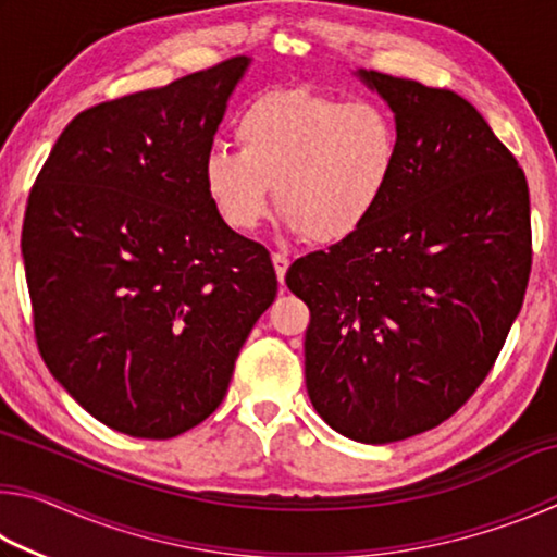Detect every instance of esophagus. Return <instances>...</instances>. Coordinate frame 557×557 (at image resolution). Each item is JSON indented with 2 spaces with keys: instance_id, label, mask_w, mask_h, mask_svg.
<instances>
[{
  "instance_id": "1",
  "label": "esophagus",
  "mask_w": 557,
  "mask_h": 557,
  "mask_svg": "<svg viewBox=\"0 0 557 557\" xmlns=\"http://www.w3.org/2000/svg\"><path fill=\"white\" fill-rule=\"evenodd\" d=\"M272 265H275L277 280L282 285V282H285V275H287V268H289V258L285 256V252H275V256H272Z\"/></svg>"
}]
</instances>
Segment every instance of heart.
<instances>
[{"mask_svg":"<svg viewBox=\"0 0 557 557\" xmlns=\"http://www.w3.org/2000/svg\"><path fill=\"white\" fill-rule=\"evenodd\" d=\"M235 137L240 149L213 147L201 162L203 191L235 233L270 219L277 186L287 231L344 243L375 219L398 174V122L373 100L270 90L240 112Z\"/></svg>","mask_w":557,"mask_h":557,"instance_id":"heart-1","label":"heart"}]
</instances>
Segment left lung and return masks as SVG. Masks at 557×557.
Returning a JSON list of instances; mask_svg holds the SVG:
<instances>
[{
  "instance_id": "8db88e82",
  "label": "left lung",
  "mask_w": 557,
  "mask_h": 557,
  "mask_svg": "<svg viewBox=\"0 0 557 557\" xmlns=\"http://www.w3.org/2000/svg\"><path fill=\"white\" fill-rule=\"evenodd\" d=\"M356 75L398 122V174L361 233L295 260L285 280L312 314L314 410L338 435L388 445L451 418L492 371L531 275V199L471 102Z\"/></svg>"
}]
</instances>
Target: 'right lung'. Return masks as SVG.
<instances>
[{"mask_svg":"<svg viewBox=\"0 0 557 557\" xmlns=\"http://www.w3.org/2000/svg\"><path fill=\"white\" fill-rule=\"evenodd\" d=\"M248 55L83 110L26 203L36 344L71 398L129 437L203 422L277 295L270 252L215 215L201 184Z\"/></svg>","mask_w":557,"mask_h":557,"instance_id":"right-lung-1","label":"right lung"}]
</instances>
